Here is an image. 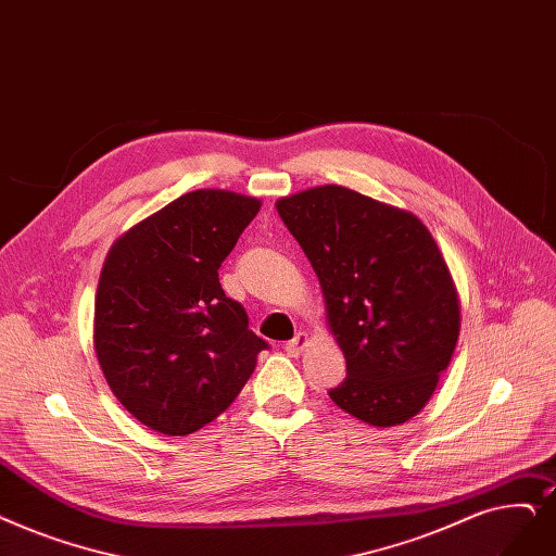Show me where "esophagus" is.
Returning <instances> with one entry per match:
<instances>
[{
    "label": "esophagus",
    "instance_id": "esophagus-1",
    "mask_svg": "<svg viewBox=\"0 0 556 556\" xmlns=\"http://www.w3.org/2000/svg\"><path fill=\"white\" fill-rule=\"evenodd\" d=\"M306 345H308V333H306V331H300V333H295V336L291 338V341L286 343V352L291 354V356H300Z\"/></svg>",
    "mask_w": 556,
    "mask_h": 556
}]
</instances>
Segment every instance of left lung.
<instances>
[{"label": "left lung", "mask_w": 556, "mask_h": 556, "mask_svg": "<svg viewBox=\"0 0 556 556\" xmlns=\"http://www.w3.org/2000/svg\"><path fill=\"white\" fill-rule=\"evenodd\" d=\"M275 206L318 275L327 327L348 361L329 397L370 427L412 420L462 331L456 283L431 231L412 211L336 184Z\"/></svg>", "instance_id": "obj_1"}]
</instances>
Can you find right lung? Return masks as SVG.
I'll return each mask as SVG.
<instances>
[{
    "mask_svg": "<svg viewBox=\"0 0 556 556\" xmlns=\"http://www.w3.org/2000/svg\"><path fill=\"white\" fill-rule=\"evenodd\" d=\"M261 200L231 190L186 192L111 245L94 295L92 343L113 395L165 437L218 418L265 350L218 268Z\"/></svg>",
    "mask_w": 556,
    "mask_h": 556,
    "instance_id": "right-lung-1",
    "label": "right lung"
}]
</instances>
